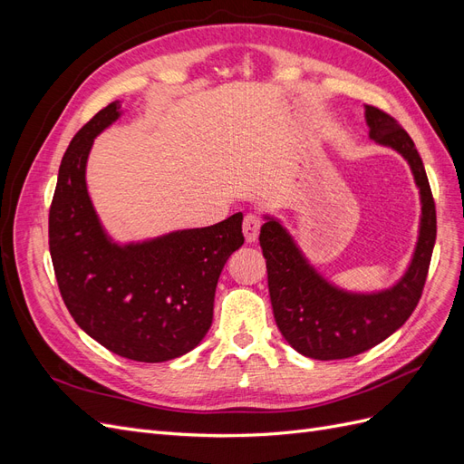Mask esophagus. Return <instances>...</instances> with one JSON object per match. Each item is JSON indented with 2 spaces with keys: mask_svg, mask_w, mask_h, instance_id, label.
Listing matches in <instances>:
<instances>
[{
  "mask_svg": "<svg viewBox=\"0 0 464 464\" xmlns=\"http://www.w3.org/2000/svg\"><path fill=\"white\" fill-rule=\"evenodd\" d=\"M259 228H261V218L257 215H246L244 218V224H242V230H244V236H246V242L254 244L257 242L259 237Z\"/></svg>",
  "mask_w": 464,
  "mask_h": 464,
  "instance_id": "esophagus-1",
  "label": "esophagus"
}]
</instances>
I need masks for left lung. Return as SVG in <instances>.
Returning a JSON list of instances; mask_svg holds the SVG:
<instances>
[{
	"label": "left lung",
	"mask_w": 464,
	"mask_h": 464,
	"mask_svg": "<svg viewBox=\"0 0 464 464\" xmlns=\"http://www.w3.org/2000/svg\"><path fill=\"white\" fill-rule=\"evenodd\" d=\"M370 139L395 149L409 162L422 201L420 234L412 261L395 286L372 294L346 292L307 263L286 228L265 217L259 244L275 321L288 344L314 360H343L366 353L404 325L418 305L435 244V203L424 162L402 125L375 106H366Z\"/></svg>",
	"instance_id": "8db88e82"
}]
</instances>
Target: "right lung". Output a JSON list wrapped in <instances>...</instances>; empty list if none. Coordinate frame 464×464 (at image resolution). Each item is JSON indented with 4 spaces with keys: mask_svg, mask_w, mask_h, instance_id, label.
Listing matches in <instances>:
<instances>
[{
    "mask_svg": "<svg viewBox=\"0 0 464 464\" xmlns=\"http://www.w3.org/2000/svg\"><path fill=\"white\" fill-rule=\"evenodd\" d=\"M120 114L118 101L102 108L63 154L50 207V256L77 325L110 353L157 363L203 341L224 263L244 244V217L139 244L111 242L91 203L85 172L94 137Z\"/></svg>",
    "mask_w": 464,
    "mask_h": 464,
    "instance_id": "right-lung-1",
    "label": "right lung"
}]
</instances>
